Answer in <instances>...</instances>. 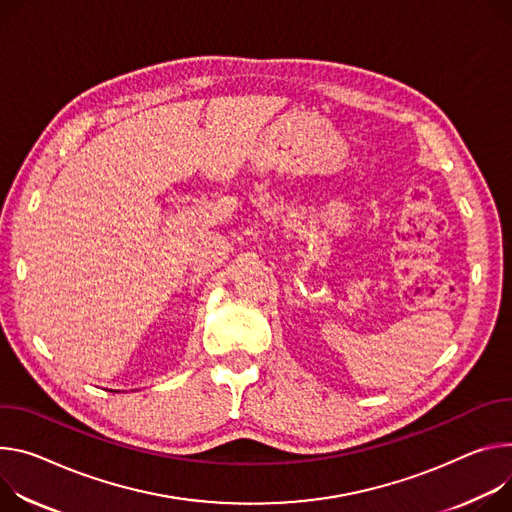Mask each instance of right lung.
I'll return each mask as SVG.
<instances>
[{"label":"right lung","mask_w":512,"mask_h":512,"mask_svg":"<svg viewBox=\"0 0 512 512\" xmlns=\"http://www.w3.org/2000/svg\"><path fill=\"white\" fill-rule=\"evenodd\" d=\"M112 392H118V390H112Z\"/></svg>","instance_id":"right-lung-1"}]
</instances>
